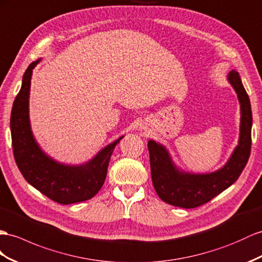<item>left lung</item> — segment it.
<instances>
[{
	"instance_id": "1",
	"label": "left lung",
	"mask_w": 262,
	"mask_h": 262,
	"mask_svg": "<svg viewBox=\"0 0 262 262\" xmlns=\"http://www.w3.org/2000/svg\"><path fill=\"white\" fill-rule=\"evenodd\" d=\"M228 82L237 94L240 104L239 140L231 156L221 168L212 172L193 173L180 169L168 149L155 140H148L151 180L158 197L165 203L190 209L204 205L226 190L239 178L249 159L251 149L252 113L249 96L239 73L231 71Z\"/></svg>"
}]
</instances>
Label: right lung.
Masks as SVG:
<instances>
[{
  "instance_id": "obj_1",
  "label": "right lung",
  "mask_w": 262,
  "mask_h": 262,
  "mask_svg": "<svg viewBox=\"0 0 262 262\" xmlns=\"http://www.w3.org/2000/svg\"><path fill=\"white\" fill-rule=\"evenodd\" d=\"M41 58L26 69L21 90L12 107L10 125L16 165L26 182L58 204L89 200L102 188L114 148L124 136L105 146L89 162L79 165L63 164L49 156L37 144L30 122L31 78Z\"/></svg>"
}]
</instances>
